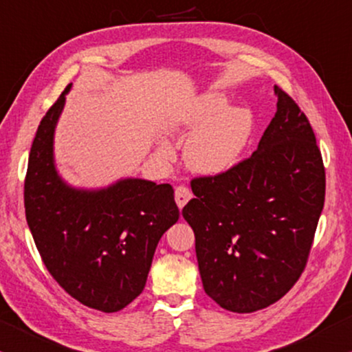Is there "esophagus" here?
Wrapping results in <instances>:
<instances>
[{
  "instance_id": "obj_1",
  "label": "esophagus",
  "mask_w": 352,
  "mask_h": 352,
  "mask_svg": "<svg viewBox=\"0 0 352 352\" xmlns=\"http://www.w3.org/2000/svg\"><path fill=\"white\" fill-rule=\"evenodd\" d=\"M191 198H193V193H191L190 188H186V186H184V185L177 186V188H175V203L180 209L184 208V206L188 203Z\"/></svg>"
}]
</instances>
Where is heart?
I'll list each match as a JSON object with an SVG mask.
<instances>
[{
	"mask_svg": "<svg viewBox=\"0 0 352 352\" xmlns=\"http://www.w3.org/2000/svg\"><path fill=\"white\" fill-rule=\"evenodd\" d=\"M222 95L209 93L201 98L185 117V125L199 129L185 144L186 166L201 175H219L235 166L245 151L252 129V117L245 107H227ZM164 157L167 146L159 148Z\"/></svg>",
	"mask_w": 352,
	"mask_h": 352,
	"instance_id": "obj_1",
	"label": "heart"
}]
</instances>
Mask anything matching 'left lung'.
I'll use <instances>...</instances> for the list:
<instances>
[{
  "label": "left lung",
  "instance_id": "obj_1",
  "mask_svg": "<svg viewBox=\"0 0 352 352\" xmlns=\"http://www.w3.org/2000/svg\"><path fill=\"white\" fill-rule=\"evenodd\" d=\"M277 112L251 157L191 180L182 210L204 292L248 314L277 302L306 267L325 201V167L307 117L274 87Z\"/></svg>",
  "mask_w": 352,
  "mask_h": 352
}]
</instances>
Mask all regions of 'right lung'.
I'll list each match as a JSON object with an SVG mask.
<instances>
[{"label":"right lung","mask_w":352,"mask_h":352,"mask_svg":"<svg viewBox=\"0 0 352 352\" xmlns=\"http://www.w3.org/2000/svg\"><path fill=\"white\" fill-rule=\"evenodd\" d=\"M50 107L32 143L23 184L25 217L43 264L83 306L117 312L146 285L161 236L180 217L168 184L124 179L78 190L54 166V129L65 95Z\"/></svg>","instance_id":"1"}]
</instances>
